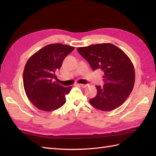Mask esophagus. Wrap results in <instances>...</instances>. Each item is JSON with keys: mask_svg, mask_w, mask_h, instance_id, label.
I'll use <instances>...</instances> for the list:
<instances>
[{"mask_svg": "<svg viewBox=\"0 0 156 156\" xmlns=\"http://www.w3.org/2000/svg\"><path fill=\"white\" fill-rule=\"evenodd\" d=\"M77 85H79V87H81L82 88H85L87 87L88 84H77Z\"/></svg>", "mask_w": 156, "mask_h": 156, "instance_id": "1", "label": "esophagus"}]
</instances>
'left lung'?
<instances>
[{"label":"left lung","instance_id":"8db88e82","mask_svg":"<svg viewBox=\"0 0 156 156\" xmlns=\"http://www.w3.org/2000/svg\"><path fill=\"white\" fill-rule=\"evenodd\" d=\"M93 70L104 72L103 87L96 86V96L89 100L99 110L111 111L122 105L134 87L135 73L133 63L124 52L112 44H99L78 48Z\"/></svg>","mask_w":156,"mask_h":156}]
</instances>
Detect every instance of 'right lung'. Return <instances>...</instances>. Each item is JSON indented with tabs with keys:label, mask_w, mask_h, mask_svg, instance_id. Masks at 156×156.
I'll list each match as a JSON object with an SVG mask.
<instances>
[{
	"label": "right lung",
	"mask_w": 156,
	"mask_h": 156,
	"mask_svg": "<svg viewBox=\"0 0 156 156\" xmlns=\"http://www.w3.org/2000/svg\"><path fill=\"white\" fill-rule=\"evenodd\" d=\"M74 49L61 44H49L28 60L23 71V86L29 100L38 109L53 111L66 101V95L72 87H62L53 81L55 72Z\"/></svg>",
	"instance_id": "add662e5"
}]
</instances>
